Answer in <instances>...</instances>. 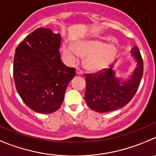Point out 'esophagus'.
I'll return each mask as SVG.
<instances>
[{
  "label": "esophagus",
  "instance_id": "34e87169",
  "mask_svg": "<svg viewBox=\"0 0 156 156\" xmlns=\"http://www.w3.org/2000/svg\"><path fill=\"white\" fill-rule=\"evenodd\" d=\"M76 74L78 75H83V71H81V70H80V69H78V68H77V70H76Z\"/></svg>",
  "mask_w": 156,
  "mask_h": 156
}]
</instances>
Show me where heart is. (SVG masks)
<instances>
[{"label":"heart","instance_id":"heart-1","mask_svg":"<svg viewBox=\"0 0 156 156\" xmlns=\"http://www.w3.org/2000/svg\"><path fill=\"white\" fill-rule=\"evenodd\" d=\"M63 53L71 63L77 61L78 56L85 57L84 67L91 72H98L107 68L117 53V45L115 42L106 44L104 41L90 40L77 42L74 47L63 45Z\"/></svg>","mask_w":156,"mask_h":156}]
</instances>
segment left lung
I'll return each mask as SVG.
<instances>
[{
  "label": "left lung",
  "instance_id": "obj_1",
  "mask_svg": "<svg viewBox=\"0 0 156 156\" xmlns=\"http://www.w3.org/2000/svg\"><path fill=\"white\" fill-rule=\"evenodd\" d=\"M130 53L137 66L126 80L116 77L115 63L109 69L86 75L85 100L92 110L98 113L114 111L126 106L134 97L142 78L143 61L137 47H133Z\"/></svg>",
  "mask_w": 156,
  "mask_h": 156
}]
</instances>
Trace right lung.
<instances>
[{"instance_id":"add662e5","label":"right lung","mask_w":156,"mask_h":156,"mask_svg":"<svg viewBox=\"0 0 156 156\" xmlns=\"http://www.w3.org/2000/svg\"><path fill=\"white\" fill-rule=\"evenodd\" d=\"M61 35L38 28L18 46L13 75L17 92L28 107L39 113L57 111L64 101L74 68L63 64Z\"/></svg>"}]
</instances>
